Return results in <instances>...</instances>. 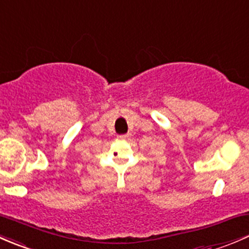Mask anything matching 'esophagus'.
Masks as SVG:
<instances>
[{"label":"esophagus","mask_w":249,"mask_h":249,"mask_svg":"<svg viewBox=\"0 0 249 249\" xmlns=\"http://www.w3.org/2000/svg\"><path fill=\"white\" fill-rule=\"evenodd\" d=\"M127 138H128V135H120V137H119V139L124 140V139H127Z\"/></svg>","instance_id":"34e87169"}]
</instances>
